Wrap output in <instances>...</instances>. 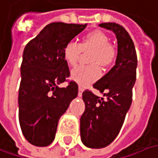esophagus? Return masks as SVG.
<instances>
[{
    "instance_id": "obj_1",
    "label": "esophagus",
    "mask_w": 158,
    "mask_h": 158,
    "mask_svg": "<svg viewBox=\"0 0 158 158\" xmlns=\"http://www.w3.org/2000/svg\"><path fill=\"white\" fill-rule=\"evenodd\" d=\"M83 88L81 87V86H79V97H81L82 96V93H83Z\"/></svg>"
}]
</instances>
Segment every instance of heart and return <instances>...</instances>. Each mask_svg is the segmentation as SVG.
<instances>
[{"instance_id":"b5f03b06","label":"heart","mask_w":158,"mask_h":158,"mask_svg":"<svg viewBox=\"0 0 158 158\" xmlns=\"http://www.w3.org/2000/svg\"><path fill=\"white\" fill-rule=\"evenodd\" d=\"M82 52H92L89 56V62L92 65L79 66L71 71L72 79L81 86H87L98 80L102 74L99 65L108 68L114 64L117 56L115 46L109 43V36L101 30L86 34L79 44L75 42L66 44L62 51L63 59L70 67H76Z\"/></svg>"}]
</instances>
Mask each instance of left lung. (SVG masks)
<instances>
[{
  "mask_svg": "<svg viewBox=\"0 0 158 158\" xmlns=\"http://www.w3.org/2000/svg\"><path fill=\"white\" fill-rule=\"evenodd\" d=\"M99 27L115 34L118 52L115 65L93 85L106 99L88 89L82 93L86 107L80 118V137L90 148H105L119 134L132 102L138 62L133 41L123 26L110 22Z\"/></svg>",
  "mask_w": 158,
  "mask_h": 158,
  "instance_id": "left-lung-1",
  "label": "left lung"
}]
</instances>
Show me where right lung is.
<instances>
[{"instance_id": "right-lung-1", "label": "right lung", "mask_w": 158, "mask_h": 158, "mask_svg": "<svg viewBox=\"0 0 158 158\" xmlns=\"http://www.w3.org/2000/svg\"><path fill=\"white\" fill-rule=\"evenodd\" d=\"M87 24L53 22L27 43L20 67L19 120L24 137L34 146L46 147L53 141L60 117L78 96L70 70L63 59L66 44L85 29Z\"/></svg>"}]
</instances>
